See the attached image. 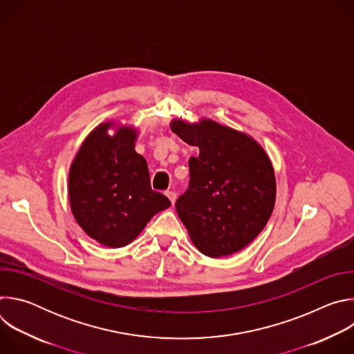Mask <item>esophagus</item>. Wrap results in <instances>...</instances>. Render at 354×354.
<instances>
[{"label": "esophagus", "mask_w": 354, "mask_h": 354, "mask_svg": "<svg viewBox=\"0 0 354 354\" xmlns=\"http://www.w3.org/2000/svg\"><path fill=\"white\" fill-rule=\"evenodd\" d=\"M165 194L168 196V198L171 200V203L174 205V203H175V200H176V193H175V192H172V190H168V192H165Z\"/></svg>", "instance_id": "obj_1"}]
</instances>
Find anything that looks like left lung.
<instances>
[{"instance_id":"obj_1","label":"left lung","mask_w":354,"mask_h":354,"mask_svg":"<svg viewBox=\"0 0 354 354\" xmlns=\"http://www.w3.org/2000/svg\"><path fill=\"white\" fill-rule=\"evenodd\" d=\"M169 126L198 148L189 160V189L176 200L178 216L201 254L232 255L254 241L272 216V161L254 137L212 119H172Z\"/></svg>"}]
</instances>
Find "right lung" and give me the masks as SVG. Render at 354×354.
I'll use <instances>...</instances> for the list:
<instances>
[{"label":"right lung","mask_w":354,"mask_h":354,"mask_svg":"<svg viewBox=\"0 0 354 354\" xmlns=\"http://www.w3.org/2000/svg\"><path fill=\"white\" fill-rule=\"evenodd\" d=\"M137 137L134 126L100 123L70 165L71 213L89 238L109 248L133 242L151 218L171 206L167 196L151 189L147 161L134 149Z\"/></svg>","instance_id":"right-lung-1"}]
</instances>
